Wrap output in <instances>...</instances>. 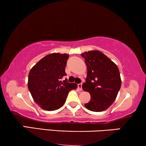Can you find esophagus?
I'll list each match as a JSON object with an SVG mask.
<instances>
[{"instance_id": "34e87169", "label": "esophagus", "mask_w": 146, "mask_h": 146, "mask_svg": "<svg viewBox=\"0 0 146 146\" xmlns=\"http://www.w3.org/2000/svg\"><path fill=\"white\" fill-rule=\"evenodd\" d=\"M82 83H80V84H78V90H82Z\"/></svg>"}]
</instances>
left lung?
<instances>
[{"instance_id": "obj_1", "label": "left lung", "mask_w": 146, "mask_h": 146, "mask_svg": "<svg viewBox=\"0 0 146 146\" xmlns=\"http://www.w3.org/2000/svg\"><path fill=\"white\" fill-rule=\"evenodd\" d=\"M87 66V78L82 89L91 96L84 106L93 111L105 110L112 104L121 87V78L117 65L98 50L82 54Z\"/></svg>"}]
</instances>
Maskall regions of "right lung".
<instances>
[{"instance_id":"right-lung-1","label":"right lung","mask_w":146,"mask_h":146,"mask_svg":"<svg viewBox=\"0 0 146 146\" xmlns=\"http://www.w3.org/2000/svg\"><path fill=\"white\" fill-rule=\"evenodd\" d=\"M68 57L67 54H50L30 71L28 88L35 102L45 110L59 109L64 104L69 92L76 89V84L62 80L66 75L65 67Z\"/></svg>"}]
</instances>
